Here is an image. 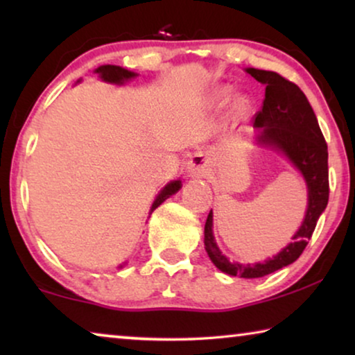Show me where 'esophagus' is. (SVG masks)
<instances>
[{
	"mask_svg": "<svg viewBox=\"0 0 355 355\" xmlns=\"http://www.w3.org/2000/svg\"><path fill=\"white\" fill-rule=\"evenodd\" d=\"M210 173V162L205 155L196 153L187 163V174L191 178H205Z\"/></svg>",
	"mask_w": 355,
	"mask_h": 355,
	"instance_id": "esophagus-1",
	"label": "esophagus"
}]
</instances>
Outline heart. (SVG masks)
<instances>
[{
    "instance_id": "b5f03b06",
    "label": "heart",
    "mask_w": 355,
    "mask_h": 355,
    "mask_svg": "<svg viewBox=\"0 0 355 355\" xmlns=\"http://www.w3.org/2000/svg\"><path fill=\"white\" fill-rule=\"evenodd\" d=\"M230 95H231L230 87H221V89H218L215 94H213L211 101L215 105H223L227 98H230ZM236 103H237V106H241V108H244V106L247 105V101L244 98H237Z\"/></svg>"
}]
</instances>
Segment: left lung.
Listing matches in <instances>:
<instances>
[{
	"instance_id": "8db88e82",
	"label": "left lung",
	"mask_w": 355,
	"mask_h": 355,
	"mask_svg": "<svg viewBox=\"0 0 355 355\" xmlns=\"http://www.w3.org/2000/svg\"><path fill=\"white\" fill-rule=\"evenodd\" d=\"M247 74L265 85V100L255 116L259 129L257 144L281 152L302 174L307 184V211L293 242L271 259L257 263L230 261L223 255L213 236V210L205 223V250L213 265L223 273L239 278H261L294 263L307 247L317 221L328 205V147L320 130L317 116L307 96L297 85L273 71L247 67Z\"/></svg>"
}]
</instances>
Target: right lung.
Listing matches in <instances>:
<instances>
[{
  "label": "right lung",
  "mask_w": 355,
  "mask_h": 355,
  "mask_svg": "<svg viewBox=\"0 0 355 355\" xmlns=\"http://www.w3.org/2000/svg\"><path fill=\"white\" fill-rule=\"evenodd\" d=\"M95 72L98 74L101 80L108 82V84H114V85H123L128 80H132V79H135V77H137L135 72L124 69V67H121V66H113V64H105V66L96 67ZM77 82H80V79ZM181 187H182L181 179H176V181L168 182L166 186H164L162 191L158 192L157 198H155V202L152 203V208H150V213H152L155 208H158L159 205H162V203L166 200V198L171 197L173 193H176ZM121 268H123V265H121Z\"/></svg>",
  "instance_id": "obj_1"
}]
</instances>
